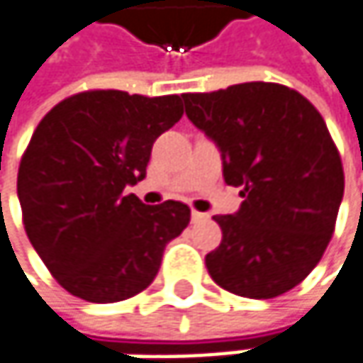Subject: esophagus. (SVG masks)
Returning <instances> with one entry per match:
<instances>
[{"instance_id": "1", "label": "esophagus", "mask_w": 363, "mask_h": 363, "mask_svg": "<svg viewBox=\"0 0 363 363\" xmlns=\"http://www.w3.org/2000/svg\"><path fill=\"white\" fill-rule=\"evenodd\" d=\"M191 218H193V222H199V220H205L207 216L201 213V211H197V209H193V211H191Z\"/></svg>"}]
</instances>
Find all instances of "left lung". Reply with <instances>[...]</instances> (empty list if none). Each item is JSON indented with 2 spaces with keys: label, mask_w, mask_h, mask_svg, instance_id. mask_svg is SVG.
Instances as JSON below:
<instances>
[{
  "label": "left lung",
  "mask_w": 363,
  "mask_h": 363,
  "mask_svg": "<svg viewBox=\"0 0 363 363\" xmlns=\"http://www.w3.org/2000/svg\"><path fill=\"white\" fill-rule=\"evenodd\" d=\"M182 100L189 121L218 145L224 181L245 197L234 216H213L222 242L205 257L211 279L252 300L286 294L318 265L343 199L325 118L300 92L271 82Z\"/></svg>",
  "instance_id": "left-lung-1"
}]
</instances>
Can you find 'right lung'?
<instances>
[{
  "label": "right lung",
  "instance_id": "obj_1",
  "mask_svg": "<svg viewBox=\"0 0 363 363\" xmlns=\"http://www.w3.org/2000/svg\"><path fill=\"white\" fill-rule=\"evenodd\" d=\"M182 117L177 94L90 90L38 123L18 170L28 240L61 288L86 302H121L158 275L166 245L189 225L181 201L145 205L152 145Z\"/></svg>",
  "mask_w": 363,
  "mask_h": 363
}]
</instances>
